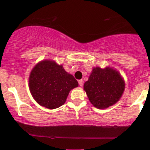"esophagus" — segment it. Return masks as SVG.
<instances>
[{"label": "esophagus", "mask_w": 150, "mask_h": 150, "mask_svg": "<svg viewBox=\"0 0 150 150\" xmlns=\"http://www.w3.org/2000/svg\"><path fill=\"white\" fill-rule=\"evenodd\" d=\"M78 83L80 87H82V85H83V81H82V80H80L78 81Z\"/></svg>", "instance_id": "esophagus-1"}]
</instances>
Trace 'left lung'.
Listing matches in <instances>:
<instances>
[{"label": "left lung", "instance_id": "8db88e82", "mask_svg": "<svg viewBox=\"0 0 150 150\" xmlns=\"http://www.w3.org/2000/svg\"><path fill=\"white\" fill-rule=\"evenodd\" d=\"M84 89L94 107L106 108L119 101L125 89V82L120 73L112 68H93Z\"/></svg>", "mask_w": 150, "mask_h": 150}]
</instances>
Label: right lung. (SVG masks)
Wrapping results in <instances>:
<instances>
[{
  "label": "right lung",
  "mask_w": 150,
  "mask_h": 150,
  "mask_svg": "<svg viewBox=\"0 0 150 150\" xmlns=\"http://www.w3.org/2000/svg\"><path fill=\"white\" fill-rule=\"evenodd\" d=\"M77 86V81L63 65L51 60L38 63L29 77V87L34 100L49 109L64 104L70 91Z\"/></svg>",
  "instance_id": "right-lung-1"
}]
</instances>
